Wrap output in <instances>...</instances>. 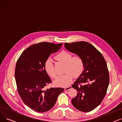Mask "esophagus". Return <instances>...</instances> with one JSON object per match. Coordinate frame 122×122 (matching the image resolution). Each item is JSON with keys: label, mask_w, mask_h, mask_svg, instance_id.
<instances>
[{"label": "esophagus", "mask_w": 122, "mask_h": 122, "mask_svg": "<svg viewBox=\"0 0 122 122\" xmlns=\"http://www.w3.org/2000/svg\"><path fill=\"white\" fill-rule=\"evenodd\" d=\"M72 88V86H68V87H66L64 88V90L65 91H68L69 89H71Z\"/></svg>", "instance_id": "34e87169"}]
</instances>
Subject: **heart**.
I'll return each mask as SVG.
<instances>
[{"mask_svg":"<svg viewBox=\"0 0 122 122\" xmlns=\"http://www.w3.org/2000/svg\"><path fill=\"white\" fill-rule=\"evenodd\" d=\"M55 58L56 60L65 63L64 74L59 76L54 81V84L57 86L66 87L72 81L74 76H77L83 71L84 63L79 56L72 57V55L66 51L57 54ZM44 68L46 73L52 78L56 76V73L53 62L50 59H48L44 64Z\"/></svg>","mask_w":122,"mask_h":122,"instance_id":"b5f03b06","label":"heart"}]
</instances>
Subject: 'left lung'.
Instances as JSON below:
<instances>
[{"label":"left lung","mask_w":122,"mask_h":122,"mask_svg":"<svg viewBox=\"0 0 122 122\" xmlns=\"http://www.w3.org/2000/svg\"><path fill=\"white\" fill-rule=\"evenodd\" d=\"M65 48L80 56L84 63V71L72 86L77 95L72 99L73 105L82 112L97 108L106 95L109 75L103 56L93 46L86 41L65 43Z\"/></svg>","instance_id":"1"}]
</instances>
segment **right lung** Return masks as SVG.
Instances as JSON below:
<instances>
[{"label": "right lung", "mask_w": 122, "mask_h": 122, "mask_svg": "<svg viewBox=\"0 0 122 122\" xmlns=\"http://www.w3.org/2000/svg\"><path fill=\"white\" fill-rule=\"evenodd\" d=\"M62 45L46 42L34 44L24 51L17 62L15 77L19 94L24 103L37 112L50 110L64 90L61 87L44 88L51 82L45 70V63Z\"/></svg>", "instance_id": "right-lung-1"}]
</instances>
